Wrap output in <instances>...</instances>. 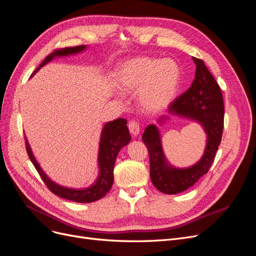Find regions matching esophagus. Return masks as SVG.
<instances>
[{"label":"esophagus","instance_id":"obj_1","mask_svg":"<svg viewBox=\"0 0 256 256\" xmlns=\"http://www.w3.org/2000/svg\"><path fill=\"white\" fill-rule=\"evenodd\" d=\"M129 132L132 136H136L138 134H140V127H138V124L136 122H130L129 125Z\"/></svg>","mask_w":256,"mask_h":256}]
</instances>
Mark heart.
<instances>
[{
	"mask_svg": "<svg viewBox=\"0 0 256 256\" xmlns=\"http://www.w3.org/2000/svg\"><path fill=\"white\" fill-rule=\"evenodd\" d=\"M116 86L126 94L138 92L140 109L148 114L166 110L175 99L180 70L171 58L138 56L124 63L116 72Z\"/></svg>",
	"mask_w": 256,
	"mask_h": 256,
	"instance_id": "obj_1",
	"label": "heart"
}]
</instances>
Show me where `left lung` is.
I'll return each mask as SVG.
<instances>
[{"label": "left lung", "mask_w": 256, "mask_h": 256, "mask_svg": "<svg viewBox=\"0 0 256 256\" xmlns=\"http://www.w3.org/2000/svg\"><path fill=\"white\" fill-rule=\"evenodd\" d=\"M196 66V78L191 88L175 99L168 108V114L161 116L157 122L164 125L171 116H178L198 122L206 134L202 157L194 164L176 168L166 159L159 128L150 124L144 130L142 140L147 146L150 160V180L160 192L177 194L190 188L210 168L216 152L221 142L224 106L220 86L202 60L192 58Z\"/></svg>", "instance_id": "1"}]
</instances>
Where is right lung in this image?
Masks as SVG:
<instances>
[{
  "instance_id": "1",
  "label": "right lung",
  "mask_w": 256,
  "mask_h": 256,
  "mask_svg": "<svg viewBox=\"0 0 256 256\" xmlns=\"http://www.w3.org/2000/svg\"><path fill=\"white\" fill-rule=\"evenodd\" d=\"M88 49V46H76V47L65 48L60 50H56L46 58L42 63L40 65L36 70L30 76V78L40 70L42 67L47 65L56 58H66L69 56H76L84 52ZM131 140L129 130L127 127V120L124 118H118L112 122H106L102 134H100L99 140V148H98V176L90 186L86 188H70L65 187V186L58 184V182H53L51 178L44 173L42 168L40 164L36 160L33 150L30 148L28 140L26 138V152L28 157L37 170L38 174L42 178L44 182L47 184V187L54 193L60 198L74 200L78 203H92L104 198L108 192L110 191L113 182V170L116 161V157L120 150L125 147Z\"/></svg>"
}]
</instances>
